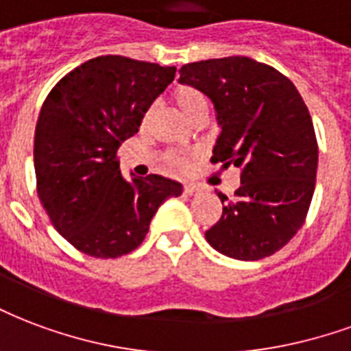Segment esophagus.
<instances>
[{
	"mask_svg": "<svg viewBox=\"0 0 351 351\" xmlns=\"http://www.w3.org/2000/svg\"><path fill=\"white\" fill-rule=\"evenodd\" d=\"M197 191H201V188L195 186V184H186V186H184V193H186V195H195Z\"/></svg>",
	"mask_w": 351,
	"mask_h": 351,
	"instance_id": "34e87169",
	"label": "esophagus"
}]
</instances>
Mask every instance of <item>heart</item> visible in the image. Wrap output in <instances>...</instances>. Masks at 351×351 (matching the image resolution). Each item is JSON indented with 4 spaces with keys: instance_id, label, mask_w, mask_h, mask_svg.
Returning <instances> with one entry per match:
<instances>
[{
    "instance_id": "1",
    "label": "heart",
    "mask_w": 351,
    "mask_h": 351,
    "mask_svg": "<svg viewBox=\"0 0 351 351\" xmlns=\"http://www.w3.org/2000/svg\"><path fill=\"white\" fill-rule=\"evenodd\" d=\"M173 102L176 104V108L182 111L184 115L188 117L189 121H195L197 117L206 115L208 113V102L202 95L201 90H197L195 87L189 85H180L176 87L173 93ZM150 117V111L147 113V119ZM193 154H180V152H171L167 154V165L175 171H186L189 169Z\"/></svg>"
}]
</instances>
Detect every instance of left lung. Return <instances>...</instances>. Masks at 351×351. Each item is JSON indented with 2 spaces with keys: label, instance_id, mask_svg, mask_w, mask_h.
<instances>
[{
  "label": "left lung",
  "instance_id": "1",
  "mask_svg": "<svg viewBox=\"0 0 351 351\" xmlns=\"http://www.w3.org/2000/svg\"><path fill=\"white\" fill-rule=\"evenodd\" d=\"M178 82L214 104L221 134L212 162L241 169L234 199L217 193L223 214L206 241L238 261L274 255L301 228L314 193L318 145L303 98L279 70L240 56L184 64Z\"/></svg>",
  "mask_w": 351,
  "mask_h": 351
}]
</instances>
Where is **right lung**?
I'll use <instances>...</instances> for the list:
<instances>
[{
    "mask_svg": "<svg viewBox=\"0 0 351 351\" xmlns=\"http://www.w3.org/2000/svg\"><path fill=\"white\" fill-rule=\"evenodd\" d=\"M175 66L123 56L95 57L69 72L44 100L35 130L38 199L77 251L117 258L141 245L165 199L182 184L160 175L126 180L117 150L175 80Z\"/></svg>",
    "mask_w": 351,
    "mask_h": 351,
    "instance_id": "right-lung-1",
    "label": "right lung"
}]
</instances>
